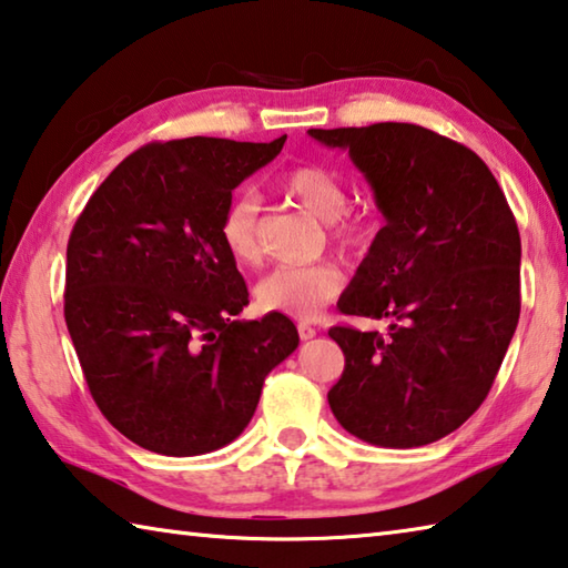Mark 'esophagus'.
I'll return each mask as SVG.
<instances>
[{
    "mask_svg": "<svg viewBox=\"0 0 568 568\" xmlns=\"http://www.w3.org/2000/svg\"><path fill=\"white\" fill-rule=\"evenodd\" d=\"M315 333H318V331H315L311 323H297V335H301L303 341H311V338H315Z\"/></svg>",
    "mask_w": 568,
    "mask_h": 568,
    "instance_id": "1",
    "label": "esophagus"
}]
</instances>
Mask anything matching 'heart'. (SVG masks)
<instances>
[{"label": "heart", "instance_id": "obj_1", "mask_svg": "<svg viewBox=\"0 0 568 568\" xmlns=\"http://www.w3.org/2000/svg\"><path fill=\"white\" fill-rule=\"evenodd\" d=\"M285 197L307 213L331 223V240L341 253H355L371 243L373 223L363 215H343L348 190L333 170L321 165L291 168L277 182ZM220 243L237 265H257L263 257L261 210L253 197H235L217 223ZM343 287V273L328 261L311 265H283L267 273L255 287V303L263 313H281L295 321H313Z\"/></svg>", "mask_w": 568, "mask_h": 568}]
</instances>
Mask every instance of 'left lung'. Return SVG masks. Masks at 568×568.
I'll return each mask as SVG.
<instances>
[{
  "label": "left lung",
  "mask_w": 568,
  "mask_h": 568,
  "mask_svg": "<svg viewBox=\"0 0 568 568\" xmlns=\"http://www.w3.org/2000/svg\"><path fill=\"white\" fill-rule=\"evenodd\" d=\"M348 150L386 225L341 297L343 315L390 318L388 335L335 325L345 368L328 390L355 438L416 448L478 410L521 313V237L474 150L408 122L307 130Z\"/></svg>",
  "instance_id": "1"
}]
</instances>
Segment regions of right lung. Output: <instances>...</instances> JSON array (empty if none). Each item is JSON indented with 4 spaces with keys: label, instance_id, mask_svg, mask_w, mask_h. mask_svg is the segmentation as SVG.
Wrapping results in <instances>:
<instances>
[{
    "label": "right lung",
    "instance_id": "add662e5",
    "mask_svg": "<svg viewBox=\"0 0 568 568\" xmlns=\"http://www.w3.org/2000/svg\"><path fill=\"white\" fill-rule=\"evenodd\" d=\"M273 142H150L94 190L67 243L64 321L94 403L132 444L200 456L243 434L297 348L291 318L237 321L247 287L217 223Z\"/></svg>",
    "mask_w": 568,
    "mask_h": 568
}]
</instances>
